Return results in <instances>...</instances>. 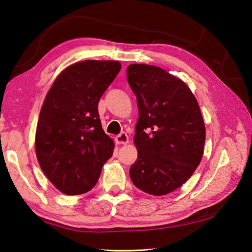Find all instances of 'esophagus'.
<instances>
[{
	"mask_svg": "<svg viewBox=\"0 0 252 252\" xmlns=\"http://www.w3.org/2000/svg\"><path fill=\"white\" fill-rule=\"evenodd\" d=\"M116 142L118 144H126L129 143V136L126 133V132H121L120 134L116 136Z\"/></svg>",
	"mask_w": 252,
	"mask_h": 252,
	"instance_id": "obj_1",
	"label": "esophagus"
}]
</instances>
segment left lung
I'll use <instances>...</instances> for the list:
<instances>
[{
  "instance_id": "8db88e82",
  "label": "left lung",
  "mask_w": 252,
  "mask_h": 252,
  "mask_svg": "<svg viewBox=\"0 0 252 252\" xmlns=\"http://www.w3.org/2000/svg\"><path fill=\"white\" fill-rule=\"evenodd\" d=\"M127 82L138 101L131 165L133 185L152 195H164L192 176L202 159L206 126L189 87L159 66L130 64Z\"/></svg>"
}]
</instances>
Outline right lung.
I'll return each instance as SVG.
<instances>
[{
    "label": "right lung",
    "mask_w": 252,
    "mask_h": 252,
    "mask_svg": "<svg viewBox=\"0 0 252 252\" xmlns=\"http://www.w3.org/2000/svg\"><path fill=\"white\" fill-rule=\"evenodd\" d=\"M120 69L118 61L76 62L57 76L45 96L35 152L42 171L62 193L90 191L112 156L113 140L102 129L97 104Z\"/></svg>",
    "instance_id": "add662e5"
}]
</instances>
